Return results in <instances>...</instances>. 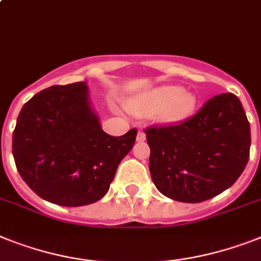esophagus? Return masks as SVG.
<instances>
[{"label":"esophagus","instance_id":"34e87169","mask_svg":"<svg viewBox=\"0 0 261 261\" xmlns=\"http://www.w3.org/2000/svg\"><path fill=\"white\" fill-rule=\"evenodd\" d=\"M145 139H146L145 133H144V132L137 133V141H145Z\"/></svg>","mask_w":261,"mask_h":261}]
</instances>
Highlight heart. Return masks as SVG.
Here are the masks:
<instances>
[{"instance_id":"obj_1","label":"heart","mask_w":261,"mask_h":261,"mask_svg":"<svg viewBox=\"0 0 261 261\" xmlns=\"http://www.w3.org/2000/svg\"><path fill=\"white\" fill-rule=\"evenodd\" d=\"M129 109L140 116H154L163 124H180L195 113L197 98L177 85H161L129 101Z\"/></svg>"}]
</instances>
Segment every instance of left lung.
<instances>
[{
	"label": "left lung",
	"instance_id": "obj_1",
	"mask_svg": "<svg viewBox=\"0 0 261 261\" xmlns=\"http://www.w3.org/2000/svg\"><path fill=\"white\" fill-rule=\"evenodd\" d=\"M156 188L181 203H201L234 184L249 159L251 129L232 93L212 97L178 125L145 130Z\"/></svg>",
	"mask_w": 261,
	"mask_h": 261
}]
</instances>
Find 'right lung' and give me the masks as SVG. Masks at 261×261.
Instances as JSON below:
<instances>
[{
    "instance_id": "add662e5",
    "label": "right lung",
    "mask_w": 261,
    "mask_h": 261,
    "mask_svg": "<svg viewBox=\"0 0 261 261\" xmlns=\"http://www.w3.org/2000/svg\"><path fill=\"white\" fill-rule=\"evenodd\" d=\"M137 130L113 137L101 128L87 83L55 85L23 105L13 133L18 173L49 203L83 206L102 199Z\"/></svg>"
}]
</instances>
